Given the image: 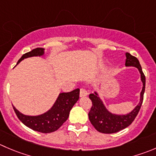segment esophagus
<instances>
[{
	"instance_id": "34e87169",
	"label": "esophagus",
	"mask_w": 156,
	"mask_h": 156,
	"mask_svg": "<svg viewBox=\"0 0 156 156\" xmlns=\"http://www.w3.org/2000/svg\"><path fill=\"white\" fill-rule=\"evenodd\" d=\"M87 94H88V93H87V91L85 89L83 88V87L81 88V90H80V97H85Z\"/></svg>"
}]
</instances>
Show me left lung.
I'll list each match as a JSON object with an SVG mask.
<instances>
[{"label":"left lung","instance_id":"8db88e82","mask_svg":"<svg viewBox=\"0 0 156 156\" xmlns=\"http://www.w3.org/2000/svg\"><path fill=\"white\" fill-rule=\"evenodd\" d=\"M126 57L125 66L126 67L133 66L137 68L141 75L143 89L140 93V101L136 107L127 114L118 115L108 111L96 91L94 94H90L89 98L92 101V107L88 113L89 120L94 127L98 132L102 133H114L129 126L135 120L136 116L138 114L143 104L145 85H146V77L143 72L142 67L137 58L133 56L129 52H126Z\"/></svg>","mask_w":156,"mask_h":156}]
</instances>
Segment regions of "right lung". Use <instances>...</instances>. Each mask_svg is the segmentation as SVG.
I'll return each mask as SVG.
<instances>
[{
	"label": "right lung",
	"instance_id": "add662e5",
	"mask_svg": "<svg viewBox=\"0 0 156 156\" xmlns=\"http://www.w3.org/2000/svg\"><path fill=\"white\" fill-rule=\"evenodd\" d=\"M44 55L43 48H36L22 55L18 63L24 58ZM80 89L77 88L71 92L61 93L50 110L38 116H27L21 113L13 106L18 119L27 127L43 133H49L56 131L67 120L70 110L79 99Z\"/></svg>",
	"mask_w": 156,
	"mask_h": 156
}]
</instances>
